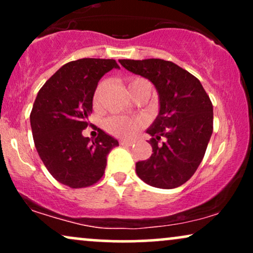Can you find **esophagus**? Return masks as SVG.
<instances>
[{"label": "esophagus", "mask_w": 253, "mask_h": 253, "mask_svg": "<svg viewBox=\"0 0 253 253\" xmlns=\"http://www.w3.org/2000/svg\"><path fill=\"white\" fill-rule=\"evenodd\" d=\"M120 144L124 145V146H132L133 141H130V140H120Z\"/></svg>", "instance_id": "esophagus-1"}]
</instances>
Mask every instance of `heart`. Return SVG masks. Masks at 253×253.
<instances>
[{"label":"heart","instance_id":"b5f03b06","mask_svg":"<svg viewBox=\"0 0 253 253\" xmlns=\"http://www.w3.org/2000/svg\"><path fill=\"white\" fill-rule=\"evenodd\" d=\"M146 82V80L144 78H134L128 83V89L129 91L134 88L135 85H138L139 83ZM106 82H101L97 85L96 90L94 92V104L97 106L100 103L101 96H102L104 89H106ZM144 123L140 119H132V118H126V117H110L104 121V128L107 129V132H109L110 134L119 136V138H133L136 133L143 128Z\"/></svg>","mask_w":253,"mask_h":253}]
</instances>
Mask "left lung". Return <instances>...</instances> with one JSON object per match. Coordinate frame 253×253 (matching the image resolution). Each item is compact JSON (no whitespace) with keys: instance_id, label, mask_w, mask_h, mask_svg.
Returning <instances> with one entry per match:
<instances>
[{"instance_id":"obj_1","label":"left lung","mask_w":253,"mask_h":253,"mask_svg":"<svg viewBox=\"0 0 253 253\" xmlns=\"http://www.w3.org/2000/svg\"><path fill=\"white\" fill-rule=\"evenodd\" d=\"M125 69L155 84L159 115L147 133L152 155L135 165L136 175L147 184L172 189L184 184L201 164L211 133L213 104L195 76L163 59L119 60ZM165 141L160 144V139Z\"/></svg>"}]
</instances>
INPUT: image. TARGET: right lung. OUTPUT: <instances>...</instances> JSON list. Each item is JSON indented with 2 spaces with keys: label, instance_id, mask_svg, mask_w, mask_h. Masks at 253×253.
I'll list each match as a JSON object with an SVG mask.
<instances>
[{
  "label": "right lung",
  "instance_id": "obj_1",
  "mask_svg": "<svg viewBox=\"0 0 253 253\" xmlns=\"http://www.w3.org/2000/svg\"><path fill=\"white\" fill-rule=\"evenodd\" d=\"M114 68H119L114 59L66 63L46 81L34 101L30 119L38 153L48 172L74 189L100 181L107 155L119 145L101 129L91 141L82 135L98 81Z\"/></svg>",
  "mask_w": 253,
  "mask_h": 253
}]
</instances>
